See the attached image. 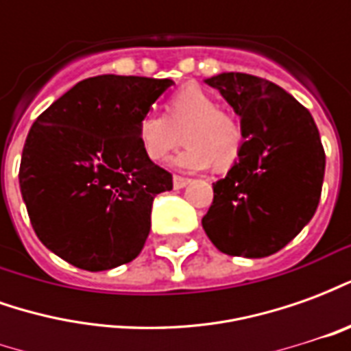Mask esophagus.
Returning <instances> with one entry per match:
<instances>
[{
  "instance_id": "esophagus-1",
  "label": "esophagus",
  "mask_w": 351,
  "mask_h": 351,
  "mask_svg": "<svg viewBox=\"0 0 351 351\" xmlns=\"http://www.w3.org/2000/svg\"><path fill=\"white\" fill-rule=\"evenodd\" d=\"M190 182L191 180L190 178H186V176H173V186H175V190H182V188H186Z\"/></svg>"
}]
</instances>
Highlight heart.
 Listing matches in <instances>:
<instances>
[{
  "instance_id": "b5f03b06",
  "label": "heart",
  "mask_w": 351,
  "mask_h": 351,
  "mask_svg": "<svg viewBox=\"0 0 351 351\" xmlns=\"http://www.w3.org/2000/svg\"><path fill=\"white\" fill-rule=\"evenodd\" d=\"M188 146L171 165L180 171H201L216 161L218 167L233 165L243 150V130L233 116L220 110L203 88H182L167 101V114L146 110L137 125L138 143L154 161H163L180 143Z\"/></svg>"
}]
</instances>
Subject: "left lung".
Segmentation results:
<instances>
[{"label": "left lung", "instance_id": "left-lung-1", "mask_svg": "<svg viewBox=\"0 0 351 351\" xmlns=\"http://www.w3.org/2000/svg\"><path fill=\"white\" fill-rule=\"evenodd\" d=\"M241 116L243 150L213 184L203 229L228 256L267 258L282 250L316 213L325 152L314 118L274 82L246 73L205 80Z\"/></svg>", "mask_w": 351, "mask_h": 351}]
</instances>
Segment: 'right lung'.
<instances>
[{"instance_id": "obj_1", "label": "right lung", "mask_w": 351, "mask_h": 351, "mask_svg": "<svg viewBox=\"0 0 351 351\" xmlns=\"http://www.w3.org/2000/svg\"><path fill=\"white\" fill-rule=\"evenodd\" d=\"M171 79L99 75L80 80L27 133L20 191L35 235L84 271L137 258L150 233L154 197L173 176L138 143L141 116Z\"/></svg>"}]
</instances>
